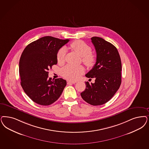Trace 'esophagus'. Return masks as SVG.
<instances>
[{
  "instance_id": "1",
  "label": "esophagus",
  "mask_w": 149,
  "mask_h": 149,
  "mask_svg": "<svg viewBox=\"0 0 149 149\" xmlns=\"http://www.w3.org/2000/svg\"><path fill=\"white\" fill-rule=\"evenodd\" d=\"M67 84H68V85H69V84H75V82H74V81H67Z\"/></svg>"
}]
</instances>
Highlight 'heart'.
I'll use <instances>...</instances> for the list:
<instances>
[{
    "label": "heart",
    "mask_w": 149,
    "mask_h": 149,
    "mask_svg": "<svg viewBox=\"0 0 149 149\" xmlns=\"http://www.w3.org/2000/svg\"><path fill=\"white\" fill-rule=\"evenodd\" d=\"M72 50L76 52L78 55L81 56L82 62L88 68L93 67L96 62V57L91 53V48L85 42L81 40L73 41L70 45ZM66 49L65 48H61L56 54L57 61L59 63L64 62ZM85 72L82 66H74L68 65L63 68L61 74L63 77L69 80H75L80 75Z\"/></svg>",
    "instance_id": "obj_1"
}]
</instances>
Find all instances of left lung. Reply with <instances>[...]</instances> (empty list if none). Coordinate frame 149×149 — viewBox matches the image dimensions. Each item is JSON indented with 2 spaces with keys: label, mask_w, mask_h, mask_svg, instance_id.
I'll return each mask as SVG.
<instances>
[{
  "label": "left lung",
  "mask_w": 149,
  "mask_h": 149,
  "mask_svg": "<svg viewBox=\"0 0 149 149\" xmlns=\"http://www.w3.org/2000/svg\"><path fill=\"white\" fill-rule=\"evenodd\" d=\"M91 39L96 52V62L85 76L96 79L94 83L85 82L86 88L80 94L86 102L99 106L109 101L120 87L122 63L118 50L112 43L98 37Z\"/></svg>",
  "instance_id": "8db88e82"
}]
</instances>
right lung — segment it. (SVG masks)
Instances as JSON below:
<instances>
[{"instance_id": "right-lung-1", "label": "right lung", "mask_w": 149, "mask_h": 149, "mask_svg": "<svg viewBox=\"0 0 149 149\" xmlns=\"http://www.w3.org/2000/svg\"><path fill=\"white\" fill-rule=\"evenodd\" d=\"M45 36L32 42L24 49L19 61L21 85L35 102L48 106L56 101L67 85L62 78L48 77L49 69L57 64L59 49L69 42Z\"/></svg>"}]
</instances>
